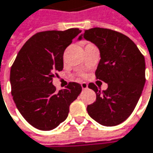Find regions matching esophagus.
I'll list each match as a JSON object with an SVG mask.
<instances>
[{
	"label": "esophagus",
	"mask_w": 153,
	"mask_h": 153,
	"mask_svg": "<svg viewBox=\"0 0 153 153\" xmlns=\"http://www.w3.org/2000/svg\"><path fill=\"white\" fill-rule=\"evenodd\" d=\"M80 85H81V88H82V89H83V90H85V89H87V88H88V84H87L86 82H82Z\"/></svg>",
	"instance_id": "34e87169"
}]
</instances>
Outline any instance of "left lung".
<instances>
[{
	"label": "left lung",
	"mask_w": 153,
	"mask_h": 153,
	"mask_svg": "<svg viewBox=\"0 0 153 153\" xmlns=\"http://www.w3.org/2000/svg\"><path fill=\"white\" fill-rule=\"evenodd\" d=\"M82 36L100 50L95 77L108 83L102 92L94 83L88 84L96 100L88 106V113L102 125L116 126L131 115L140 98L146 83L145 57L131 39L113 30L93 28Z\"/></svg>",
	"instance_id": "8db88e82"
}]
</instances>
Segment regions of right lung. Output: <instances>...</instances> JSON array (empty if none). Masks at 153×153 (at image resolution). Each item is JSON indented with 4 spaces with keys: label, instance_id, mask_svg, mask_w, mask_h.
Returning a JSON list of instances; mask_svg holds the SVG:
<instances>
[{
    "label": "right lung",
    "instance_id": "right-lung-1",
    "mask_svg": "<svg viewBox=\"0 0 153 153\" xmlns=\"http://www.w3.org/2000/svg\"><path fill=\"white\" fill-rule=\"evenodd\" d=\"M80 33L77 28L36 33L19 51L10 70L11 94L23 118L41 131H51L64 122L71 103L82 90L69 82L56 91L52 79L63 70V54Z\"/></svg>",
    "mask_w": 153,
    "mask_h": 153
}]
</instances>
